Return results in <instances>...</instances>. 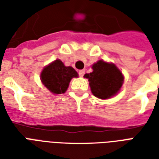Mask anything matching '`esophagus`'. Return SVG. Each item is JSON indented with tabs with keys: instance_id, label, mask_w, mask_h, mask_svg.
<instances>
[{
	"instance_id": "34e87169",
	"label": "esophagus",
	"mask_w": 159,
	"mask_h": 159,
	"mask_svg": "<svg viewBox=\"0 0 159 159\" xmlns=\"http://www.w3.org/2000/svg\"><path fill=\"white\" fill-rule=\"evenodd\" d=\"M79 76H81V77H83V76H84V74H85V70H79Z\"/></svg>"
}]
</instances>
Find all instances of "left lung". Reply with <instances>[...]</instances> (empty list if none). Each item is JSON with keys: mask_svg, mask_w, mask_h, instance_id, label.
<instances>
[{"mask_svg": "<svg viewBox=\"0 0 159 159\" xmlns=\"http://www.w3.org/2000/svg\"><path fill=\"white\" fill-rule=\"evenodd\" d=\"M93 71L87 73L84 77L89 79L91 92L101 100H108L116 95L124 82L122 71L115 64L98 60L92 66Z\"/></svg>", "mask_w": 159, "mask_h": 159, "instance_id": "1", "label": "left lung"}]
</instances>
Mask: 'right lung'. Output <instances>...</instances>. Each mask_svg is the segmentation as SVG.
Returning <instances> with one entry per match:
<instances>
[{
    "label": "right lung",
    "mask_w": 159,
    "mask_h": 159,
    "mask_svg": "<svg viewBox=\"0 0 159 159\" xmlns=\"http://www.w3.org/2000/svg\"><path fill=\"white\" fill-rule=\"evenodd\" d=\"M40 77L51 93L61 94L66 93L70 80L78 77V73L71 66H66L60 59H56L42 69Z\"/></svg>",
    "instance_id": "obj_1"
}]
</instances>
